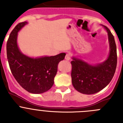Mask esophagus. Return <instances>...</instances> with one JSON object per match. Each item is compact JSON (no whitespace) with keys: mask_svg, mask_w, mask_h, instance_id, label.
<instances>
[{"mask_svg":"<svg viewBox=\"0 0 123 123\" xmlns=\"http://www.w3.org/2000/svg\"><path fill=\"white\" fill-rule=\"evenodd\" d=\"M70 59H71V55H70V54H67L66 56H65V60L69 61Z\"/></svg>","mask_w":123,"mask_h":123,"instance_id":"esophagus-1","label":"esophagus"}]
</instances>
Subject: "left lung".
<instances>
[{"instance_id": "8db88e82", "label": "left lung", "mask_w": 123, "mask_h": 123, "mask_svg": "<svg viewBox=\"0 0 123 123\" xmlns=\"http://www.w3.org/2000/svg\"><path fill=\"white\" fill-rule=\"evenodd\" d=\"M105 28L108 36L110 54L102 63L92 65L79 58L73 57L71 78L73 87L84 94H94L105 88L111 81L117 65V45L110 29Z\"/></svg>"}]
</instances>
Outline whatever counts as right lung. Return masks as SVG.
I'll list each match as a JSON object with an SVG mask.
<instances>
[{
    "label": "right lung",
    "mask_w": 123,
    "mask_h": 123,
    "mask_svg": "<svg viewBox=\"0 0 123 123\" xmlns=\"http://www.w3.org/2000/svg\"><path fill=\"white\" fill-rule=\"evenodd\" d=\"M27 23H19L11 32L6 43L7 59L11 72L19 85L30 93L42 94L54 85L58 64L65 58L66 54L39 58L23 54L17 44V35Z\"/></svg>",
    "instance_id": "right-lung-1"
}]
</instances>
